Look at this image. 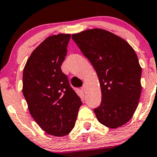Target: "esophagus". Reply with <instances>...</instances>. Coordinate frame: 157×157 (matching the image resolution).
Segmentation results:
<instances>
[{"instance_id": "1", "label": "esophagus", "mask_w": 157, "mask_h": 157, "mask_svg": "<svg viewBox=\"0 0 157 157\" xmlns=\"http://www.w3.org/2000/svg\"><path fill=\"white\" fill-rule=\"evenodd\" d=\"M81 90H83V92L86 91V84H83V86L81 87Z\"/></svg>"}]
</instances>
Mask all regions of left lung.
I'll list each match as a JSON object with an SVG mask.
<instances>
[{
	"instance_id": "obj_1",
	"label": "left lung",
	"mask_w": 157,
	"mask_h": 157,
	"mask_svg": "<svg viewBox=\"0 0 157 157\" xmlns=\"http://www.w3.org/2000/svg\"><path fill=\"white\" fill-rule=\"evenodd\" d=\"M73 40L94 67L102 101L94 109L98 121L110 128L124 125L134 115L141 93V67L124 39L102 29L72 35Z\"/></svg>"
}]
</instances>
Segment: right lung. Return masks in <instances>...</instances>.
Instances as JSON below:
<instances>
[{
	"instance_id": "right-lung-1",
	"label": "right lung",
	"mask_w": 157,
	"mask_h": 157,
	"mask_svg": "<svg viewBox=\"0 0 157 157\" xmlns=\"http://www.w3.org/2000/svg\"><path fill=\"white\" fill-rule=\"evenodd\" d=\"M70 34L51 36L28 58L23 74V93L29 113L48 134L62 137L75 125L82 105L61 66Z\"/></svg>"
}]
</instances>
